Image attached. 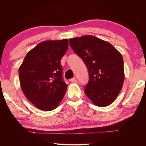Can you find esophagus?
I'll return each mask as SVG.
<instances>
[{
	"label": "esophagus",
	"mask_w": 146,
	"mask_h": 146,
	"mask_svg": "<svg viewBox=\"0 0 146 146\" xmlns=\"http://www.w3.org/2000/svg\"><path fill=\"white\" fill-rule=\"evenodd\" d=\"M70 81L71 82H73V83H74V82H76V78H75V77H73V78H72L70 80Z\"/></svg>",
	"instance_id": "obj_1"
}]
</instances>
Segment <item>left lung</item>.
<instances>
[{
    "instance_id": "8db88e82",
    "label": "left lung",
    "mask_w": 146,
    "mask_h": 146,
    "mask_svg": "<svg viewBox=\"0 0 146 146\" xmlns=\"http://www.w3.org/2000/svg\"><path fill=\"white\" fill-rule=\"evenodd\" d=\"M74 52L88 68L84 92L94 104L105 107L119 94L124 81L122 56L108 42L91 35L69 40Z\"/></svg>"
}]
</instances>
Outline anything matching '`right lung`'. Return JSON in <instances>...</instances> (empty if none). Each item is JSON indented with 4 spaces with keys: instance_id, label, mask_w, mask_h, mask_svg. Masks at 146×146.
<instances>
[{
    "instance_id": "obj_1",
    "label": "right lung",
    "mask_w": 146,
    "mask_h": 146,
    "mask_svg": "<svg viewBox=\"0 0 146 146\" xmlns=\"http://www.w3.org/2000/svg\"><path fill=\"white\" fill-rule=\"evenodd\" d=\"M68 48V39L42 42L27 53L20 66L22 90L39 110H54L65 95L68 86L60 60Z\"/></svg>"
}]
</instances>
